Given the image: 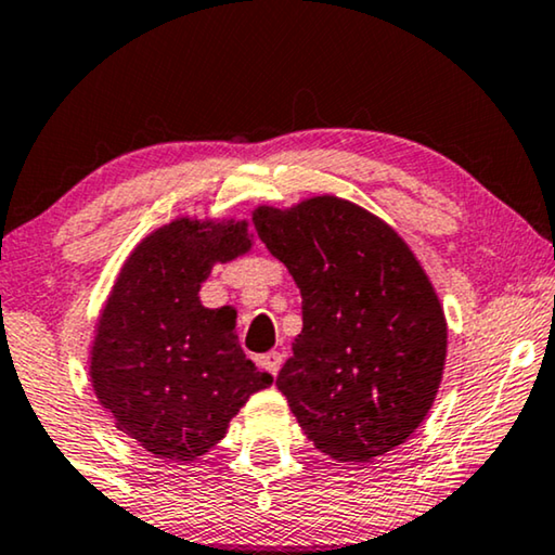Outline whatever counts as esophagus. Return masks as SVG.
<instances>
[{"instance_id":"obj_1","label":"esophagus","mask_w":555,"mask_h":555,"mask_svg":"<svg viewBox=\"0 0 555 555\" xmlns=\"http://www.w3.org/2000/svg\"><path fill=\"white\" fill-rule=\"evenodd\" d=\"M257 366H260L262 371H268V374H272V376H278L280 366H283V356H280L278 351L264 353V356H260V359H257Z\"/></svg>"}]
</instances>
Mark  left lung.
Masks as SVG:
<instances>
[{
  "label": "left lung",
  "instance_id": "8db88e82",
  "mask_svg": "<svg viewBox=\"0 0 555 555\" xmlns=\"http://www.w3.org/2000/svg\"><path fill=\"white\" fill-rule=\"evenodd\" d=\"M257 234L302 298V331L278 389L318 450L374 462L404 444L435 404L447 318L412 247L374 211L336 194L260 204Z\"/></svg>",
  "mask_w": 555,
  "mask_h": 555
}]
</instances>
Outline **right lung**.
<instances>
[{
	"mask_svg": "<svg viewBox=\"0 0 555 555\" xmlns=\"http://www.w3.org/2000/svg\"><path fill=\"white\" fill-rule=\"evenodd\" d=\"M255 247L237 217H177L120 264L88 353L95 399L118 431L162 460L194 462L272 376L240 348L237 313L202 306L215 264Z\"/></svg>",
	"mask_w": 555,
	"mask_h": 555,
	"instance_id": "add662e5",
	"label": "right lung"
}]
</instances>
